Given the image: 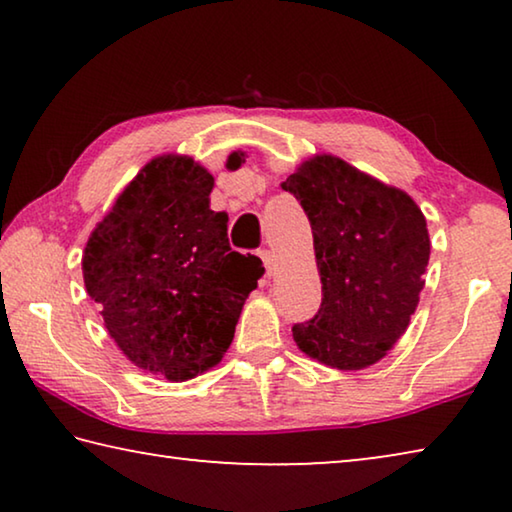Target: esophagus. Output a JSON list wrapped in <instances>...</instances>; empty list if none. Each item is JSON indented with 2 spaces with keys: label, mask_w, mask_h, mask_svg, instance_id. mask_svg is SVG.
<instances>
[{
  "label": "esophagus",
  "mask_w": 512,
  "mask_h": 512,
  "mask_svg": "<svg viewBox=\"0 0 512 512\" xmlns=\"http://www.w3.org/2000/svg\"><path fill=\"white\" fill-rule=\"evenodd\" d=\"M259 257H262V262L266 266V275H273V255L268 253V250H259Z\"/></svg>",
  "instance_id": "obj_1"
}]
</instances>
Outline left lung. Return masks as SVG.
I'll return each instance as SVG.
<instances>
[{
	"label": "left lung",
	"instance_id": "8db88e82",
	"mask_svg": "<svg viewBox=\"0 0 512 512\" xmlns=\"http://www.w3.org/2000/svg\"><path fill=\"white\" fill-rule=\"evenodd\" d=\"M311 223L323 302L293 325L298 348L323 366L363 370L400 341L424 289L431 241L413 198L332 153L300 162L282 183Z\"/></svg>",
	"mask_w": 512,
	"mask_h": 512
}]
</instances>
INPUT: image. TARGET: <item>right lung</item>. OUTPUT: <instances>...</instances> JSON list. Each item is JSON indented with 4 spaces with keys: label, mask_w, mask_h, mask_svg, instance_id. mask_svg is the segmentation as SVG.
<instances>
[{
    "label": "right lung",
    "mask_w": 512,
    "mask_h": 512,
    "mask_svg": "<svg viewBox=\"0 0 512 512\" xmlns=\"http://www.w3.org/2000/svg\"><path fill=\"white\" fill-rule=\"evenodd\" d=\"M244 151L228 155L239 169ZM214 178L189 155H155L83 250V282L110 339L137 368L187 381L221 363L262 259L230 248Z\"/></svg>",
    "instance_id": "1"
}]
</instances>
